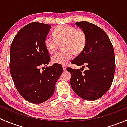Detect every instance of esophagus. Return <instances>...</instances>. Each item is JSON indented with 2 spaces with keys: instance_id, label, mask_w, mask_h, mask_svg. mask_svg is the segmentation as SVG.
Listing matches in <instances>:
<instances>
[{
  "instance_id": "obj_1",
  "label": "esophagus",
  "mask_w": 127,
  "mask_h": 127,
  "mask_svg": "<svg viewBox=\"0 0 127 127\" xmlns=\"http://www.w3.org/2000/svg\"><path fill=\"white\" fill-rule=\"evenodd\" d=\"M63 71H66V69H67V66H66V65H63Z\"/></svg>"
}]
</instances>
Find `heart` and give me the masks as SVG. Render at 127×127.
I'll use <instances>...</instances> for the list:
<instances>
[{
	"label": "heart",
	"mask_w": 127,
	"mask_h": 127,
	"mask_svg": "<svg viewBox=\"0 0 127 127\" xmlns=\"http://www.w3.org/2000/svg\"><path fill=\"white\" fill-rule=\"evenodd\" d=\"M53 35L54 38L49 36L45 38L43 43L46 50L50 53H54L58 43L61 42H63L62 48L64 49L52 56L51 60L55 64L66 65L72 57L73 52L79 54L84 50L87 44L85 32L72 26H58L53 30Z\"/></svg>",
	"instance_id": "obj_1"
}]
</instances>
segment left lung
<instances>
[{
	"label": "left lung",
	"mask_w": 127,
	"mask_h": 127,
	"mask_svg": "<svg viewBox=\"0 0 127 127\" xmlns=\"http://www.w3.org/2000/svg\"><path fill=\"white\" fill-rule=\"evenodd\" d=\"M75 24L85 32L87 44L71 63L82 67L86 66L87 69L82 72L68 67L67 70L71 74L70 83L80 98L96 100L107 92L113 81L116 69L113 46L106 33L98 26L87 21Z\"/></svg>",
	"instance_id": "8db88e82"
}]
</instances>
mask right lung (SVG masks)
<instances>
[{
	"label": "right lung",
	"mask_w": 127,
	"mask_h": 127,
	"mask_svg": "<svg viewBox=\"0 0 127 127\" xmlns=\"http://www.w3.org/2000/svg\"><path fill=\"white\" fill-rule=\"evenodd\" d=\"M50 28V24L40 23L27 24L15 35L10 47V70L14 84L23 98L31 103H42L51 98L63 72L58 64L43 71L39 68L47 66L50 60L43 43Z\"/></svg>",
	"instance_id": "1"
}]
</instances>
